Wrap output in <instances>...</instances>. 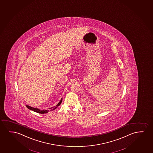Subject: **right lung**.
Listing matches in <instances>:
<instances>
[{"mask_svg":"<svg viewBox=\"0 0 153 153\" xmlns=\"http://www.w3.org/2000/svg\"><path fill=\"white\" fill-rule=\"evenodd\" d=\"M62 102V98L61 99V100H60V101H59V102L57 104L56 106L52 107V108H51L50 109H48V110H45V109H42V110H41V109H37V108H33V107H30V106H29V105H25V106H26L27 108L28 109H29V110H32V111H33L34 112H36L40 113V114H44V113H48V112L49 111H53V110H55V109H56L57 107H59V105H61Z\"/></svg>","mask_w":153,"mask_h":153,"instance_id":"add662e5","label":"right lung"}]
</instances>
